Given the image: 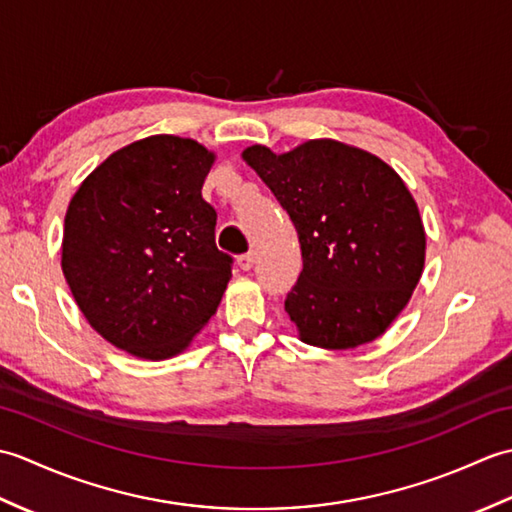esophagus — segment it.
Here are the masks:
<instances>
[{"label": "esophagus", "instance_id": "1", "mask_svg": "<svg viewBox=\"0 0 512 512\" xmlns=\"http://www.w3.org/2000/svg\"><path fill=\"white\" fill-rule=\"evenodd\" d=\"M255 264V253H246V255H239L237 257V266L242 270H250Z\"/></svg>", "mask_w": 512, "mask_h": 512}]
</instances>
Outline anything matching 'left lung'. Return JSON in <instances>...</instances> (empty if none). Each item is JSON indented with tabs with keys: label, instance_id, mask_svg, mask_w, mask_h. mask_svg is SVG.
Here are the masks:
<instances>
[{
	"label": "left lung",
	"instance_id": "left-lung-1",
	"mask_svg": "<svg viewBox=\"0 0 512 512\" xmlns=\"http://www.w3.org/2000/svg\"><path fill=\"white\" fill-rule=\"evenodd\" d=\"M297 228L303 270L286 297L299 339L352 350L405 310L424 270L427 233L407 184L385 160L334 138L286 154L242 151Z\"/></svg>",
	"mask_w": 512,
	"mask_h": 512
}]
</instances>
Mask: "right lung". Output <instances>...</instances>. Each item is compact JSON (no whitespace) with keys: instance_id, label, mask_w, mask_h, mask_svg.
<instances>
[{"instance_id":"right-lung-1","label":"right lung","mask_w":512,"mask_h":512,"mask_svg":"<svg viewBox=\"0 0 512 512\" xmlns=\"http://www.w3.org/2000/svg\"><path fill=\"white\" fill-rule=\"evenodd\" d=\"M215 162L193 138L149 136L105 158L65 211L61 270L107 343L145 361L187 350L220 306L231 262L202 198Z\"/></svg>"}]
</instances>
